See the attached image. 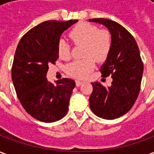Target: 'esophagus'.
Listing matches in <instances>:
<instances>
[{
	"label": "esophagus",
	"mask_w": 154,
	"mask_h": 154,
	"mask_svg": "<svg viewBox=\"0 0 154 154\" xmlns=\"http://www.w3.org/2000/svg\"><path fill=\"white\" fill-rule=\"evenodd\" d=\"M82 84H83V82H82V81L79 80L76 81V86H77V87H80L81 85H82Z\"/></svg>",
	"instance_id": "1"
}]
</instances>
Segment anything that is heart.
I'll return each mask as SVG.
<instances>
[{"label": "heart", "mask_w": 154, "mask_h": 154, "mask_svg": "<svg viewBox=\"0 0 154 154\" xmlns=\"http://www.w3.org/2000/svg\"><path fill=\"white\" fill-rule=\"evenodd\" d=\"M69 37L75 45H82L81 55L84 57L68 64L66 72L71 77L80 79L93 71L95 61L102 63L106 60L113 44V37L108 29H100L97 25L86 22L72 29ZM57 54L63 60L70 58V45L63 38L57 42Z\"/></svg>", "instance_id": "heart-1"}]
</instances>
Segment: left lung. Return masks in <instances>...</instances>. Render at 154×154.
<instances>
[{"mask_svg": "<svg viewBox=\"0 0 154 154\" xmlns=\"http://www.w3.org/2000/svg\"><path fill=\"white\" fill-rule=\"evenodd\" d=\"M89 21L105 25L113 37L110 54L100 69L102 77L110 75L113 81L108 87L98 82L91 83V110L102 119H116L127 113L138 98L143 72L142 58L135 39L122 25L108 19Z\"/></svg>", "mask_w": 154, "mask_h": 154, "instance_id": "obj_1", "label": "left lung"}]
</instances>
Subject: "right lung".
<instances>
[{"label": "right lung", "instance_id": "right-lung-1", "mask_svg": "<svg viewBox=\"0 0 154 154\" xmlns=\"http://www.w3.org/2000/svg\"><path fill=\"white\" fill-rule=\"evenodd\" d=\"M77 20H48L29 29L20 40L12 64L16 95L26 112L39 121L54 122L66 116L75 82L46 78L48 64L58 58L57 42L64 30Z\"/></svg>", "mask_w": 154, "mask_h": 154}]
</instances>
